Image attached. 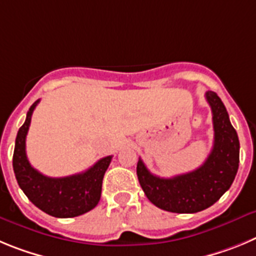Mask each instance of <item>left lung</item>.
Returning <instances> with one entry per match:
<instances>
[{"label": "left lung", "instance_id": "8db88e82", "mask_svg": "<svg viewBox=\"0 0 256 256\" xmlns=\"http://www.w3.org/2000/svg\"><path fill=\"white\" fill-rule=\"evenodd\" d=\"M213 114L214 142L199 168L171 178L154 176L139 158L136 174L140 186L154 206L172 213H196L213 206L231 188L240 162V142L217 93L206 92Z\"/></svg>", "mask_w": 256, "mask_h": 256}]
</instances>
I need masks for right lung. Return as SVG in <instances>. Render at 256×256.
<instances>
[{
    "label": "right lung",
    "mask_w": 256,
    "mask_h": 256,
    "mask_svg": "<svg viewBox=\"0 0 256 256\" xmlns=\"http://www.w3.org/2000/svg\"><path fill=\"white\" fill-rule=\"evenodd\" d=\"M39 100L32 104L25 122L18 131L12 167L20 188L36 208L56 218L78 217L96 208L100 199L102 181L112 156L100 160L82 174L72 176L47 177L38 172L28 160L25 140L32 121V114Z\"/></svg>",
    "instance_id": "right-lung-1"
}]
</instances>
